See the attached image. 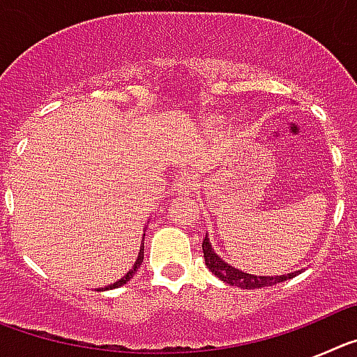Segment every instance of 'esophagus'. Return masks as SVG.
Instances as JSON below:
<instances>
[{
	"label": "esophagus",
	"mask_w": 357,
	"mask_h": 357,
	"mask_svg": "<svg viewBox=\"0 0 357 357\" xmlns=\"http://www.w3.org/2000/svg\"><path fill=\"white\" fill-rule=\"evenodd\" d=\"M198 178L195 173H184L176 178V193L178 195H191L197 189Z\"/></svg>",
	"instance_id": "obj_1"
}]
</instances>
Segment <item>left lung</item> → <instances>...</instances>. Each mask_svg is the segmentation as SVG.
Segmentation results:
<instances>
[{
	"mask_svg": "<svg viewBox=\"0 0 357 357\" xmlns=\"http://www.w3.org/2000/svg\"><path fill=\"white\" fill-rule=\"evenodd\" d=\"M202 250H204V259H206L207 268L211 272L218 277L220 280L227 282L230 286H238V288L243 289H255V288H266V286L279 284V282H284V280L293 279L298 272L288 273V275H252V273L243 272V270H238L236 266L229 264L227 261H223L220 255L214 252L213 245L209 241V236H206L204 243H202Z\"/></svg>",
	"mask_w": 357,
	"mask_h": 357,
	"instance_id": "obj_1",
	"label": "left lung"
}]
</instances>
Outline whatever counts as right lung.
<instances>
[{
    "label": "right lung",
    "instance_id": "add662e5",
    "mask_svg": "<svg viewBox=\"0 0 357 357\" xmlns=\"http://www.w3.org/2000/svg\"><path fill=\"white\" fill-rule=\"evenodd\" d=\"M143 241H144V236H143ZM143 259H144V243H143V247L139 248V255H137V259H135V263H134V266H132V270L130 272H127L125 273V275L121 277V279L119 280H116L114 284H110V286H107V288H102V289H98V291H107V289H112V288H119V286H123V284H127L128 280L132 279V277L135 275V272H137V268L141 266V263H143Z\"/></svg>",
    "mask_w": 357,
    "mask_h": 357
}]
</instances>
